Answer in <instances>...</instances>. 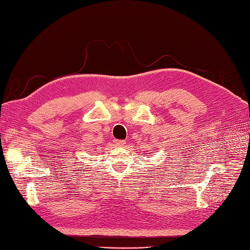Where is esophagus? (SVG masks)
Listing matches in <instances>:
<instances>
[{
  "instance_id": "34e87169",
  "label": "esophagus",
  "mask_w": 250,
  "mask_h": 250,
  "mask_svg": "<svg viewBox=\"0 0 250 250\" xmlns=\"http://www.w3.org/2000/svg\"><path fill=\"white\" fill-rule=\"evenodd\" d=\"M114 143H115V146H117V147H124L125 144H126L125 141H121V139H116V141Z\"/></svg>"
}]
</instances>
